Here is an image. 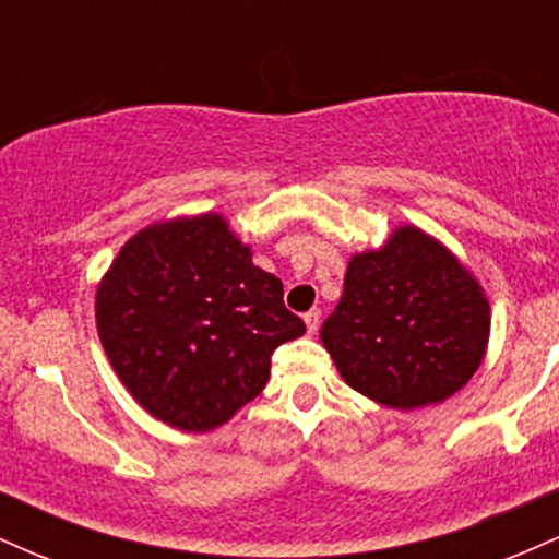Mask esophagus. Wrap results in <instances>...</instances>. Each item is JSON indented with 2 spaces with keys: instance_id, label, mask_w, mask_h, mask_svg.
<instances>
[{
  "instance_id": "esophagus-1",
  "label": "esophagus",
  "mask_w": 559,
  "mask_h": 559,
  "mask_svg": "<svg viewBox=\"0 0 559 559\" xmlns=\"http://www.w3.org/2000/svg\"><path fill=\"white\" fill-rule=\"evenodd\" d=\"M305 325H307V333H316L318 325H320V310L305 312Z\"/></svg>"
}]
</instances>
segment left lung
<instances>
[{"label":"left lung","mask_w":559,"mask_h":559,"mask_svg":"<svg viewBox=\"0 0 559 559\" xmlns=\"http://www.w3.org/2000/svg\"><path fill=\"white\" fill-rule=\"evenodd\" d=\"M491 310L476 275L418 226L355 254L320 338L352 389L394 409L449 400L486 355Z\"/></svg>","instance_id":"1"}]
</instances>
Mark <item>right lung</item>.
I'll return each mask as SVG.
<instances>
[{
    "instance_id": "obj_1",
    "label": "right lung",
    "mask_w": 559,
    "mask_h": 559,
    "mask_svg": "<svg viewBox=\"0 0 559 559\" xmlns=\"http://www.w3.org/2000/svg\"><path fill=\"white\" fill-rule=\"evenodd\" d=\"M96 331L146 413L204 433L265 389L273 349L299 338L305 323L226 217L207 213L126 241L96 288Z\"/></svg>"
}]
</instances>
